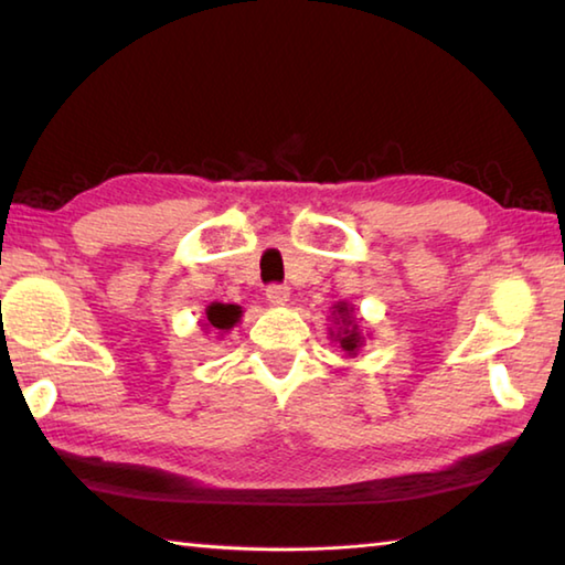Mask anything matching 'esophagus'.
Returning a JSON list of instances; mask_svg holds the SVG:
<instances>
[{"label": "esophagus", "mask_w": 565, "mask_h": 565, "mask_svg": "<svg viewBox=\"0 0 565 565\" xmlns=\"http://www.w3.org/2000/svg\"><path fill=\"white\" fill-rule=\"evenodd\" d=\"M289 286L286 284H269L266 286V299H269V303H274V306H281V303H286L289 301Z\"/></svg>", "instance_id": "1"}]
</instances>
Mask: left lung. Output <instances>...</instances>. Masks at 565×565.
<instances>
[{"instance_id": "obj_1", "label": "left lung", "mask_w": 565, "mask_h": 565, "mask_svg": "<svg viewBox=\"0 0 565 565\" xmlns=\"http://www.w3.org/2000/svg\"><path fill=\"white\" fill-rule=\"evenodd\" d=\"M337 311H339V319L343 323L341 331L337 333V341L341 343V349L347 351V353H356V349L361 347V337H359L356 323H353V319L349 317V306L347 303H339ZM337 311H333V313H337Z\"/></svg>"}]
</instances>
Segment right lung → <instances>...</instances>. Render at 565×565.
Here are the masks:
<instances>
[{
  "label": "right lung",
  "mask_w": 565,
  "mask_h": 565,
  "mask_svg": "<svg viewBox=\"0 0 565 565\" xmlns=\"http://www.w3.org/2000/svg\"><path fill=\"white\" fill-rule=\"evenodd\" d=\"M242 317V309L234 303H212L206 309V323L204 327H214L218 331H226L232 329L234 323Z\"/></svg>",
  "instance_id": "1"
}]
</instances>
